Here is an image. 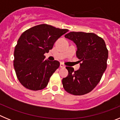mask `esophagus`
<instances>
[{"instance_id": "34e87169", "label": "esophagus", "mask_w": 120, "mask_h": 120, "mask_svg": "<svg viewBox=\"0 0 120 120\" xmlns=\"http://www.w3.org/2000/svg\"><path fill=\"white\" fill-rule=\"evenodd\" d=\"M60 67H61V68H65V66L63 63H61V64H60Z\"/></svg>"}]
</instances>
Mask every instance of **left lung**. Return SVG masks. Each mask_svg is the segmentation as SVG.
I'll list each match as a JSON object with an SVG mask.
<instances>
[{"mask_svg":"<svg viewBox=\"0 0 120 120\" xmlns=\"http://www.w3.org/2000/svg\"><path fill=\"white\" fill-rule=\"evenodd\" d=\"M65 38L77 46L76 56L80 59V68L75 71L67 67L68 75L62 79V85L67 93L81 96L96 87L107 67L108 50L105 42L94 33L71 32Z\"/></svg>","mask_w":120,"mask_h":120,"instance_id":"8db88e82","label":"left lung"}]
</instances>
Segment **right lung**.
I'll use <instances>...</instances> for the list:
<instances>
[{
	"mask_svg": "<svg viewBox=\"0 0 120 120\" xmlns=\"http://www.w3.org/2000/svg\"><path fill=\"white\" fill-rule=\"evenodd\" d=\"M67 32V29L42 24L29 29L21 35L15 47L14 67L23 86L33 91L47 86L50 77L60 63L46 60L44 55Z\"/></svg>",
	"mask_w": 120,
	"mask_h": 120,
	"instance_id": "1",
	"label": "right lung"
}]
</instances>
